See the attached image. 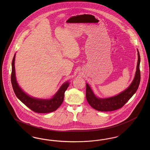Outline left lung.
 I'll use <instances>...</instances> for the list:
<instances>
[{
    "label": "left lung",
    "mask_w": 150,
    "mask_h": 150,
    "mask_svg": "<svg viewBox=\"0 0 150 150\" xmlns=\"http://www.w3.org/2000/svg\"><path fill=\"white\" fill-rule=\"evenodd\" d=\"M137 52L138 62L134 78L128 88L118 95L107 98H100L95 96L91 87L86 84V98L91 107L100 111H114L122 107L136 93L141 80L140 55L138 50Z\"/></svg>",
    "instance_id": "8db88e82"
}]
</instances>
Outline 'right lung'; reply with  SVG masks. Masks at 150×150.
<instances>
[{
  "instance_id": "right-lung-1",
  "label": "right lung",
  "mask_w": 150,
  "mask_h": 150,
  "mask_svg": "<svg viewBox=\"0 0 150 150\" xmlns=\"http://www.w3.org/2000/svg\"><path fill=\"white\" fill-rule=\"evenodd\" d=\"M15 56L12 62L11 83L17 97L27 107L37 113H49L56 111L64 101V92L70 84L69 82L64 83L51 99H38L30 97L22 90L17 82L14 68Z\"/></svg>"
}]
</instances>
